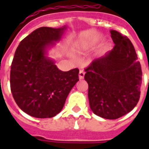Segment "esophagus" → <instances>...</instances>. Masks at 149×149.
Listing matches in <instances>:
<instances>
[{
	"label": "esophagus",
	"instance_id": "34e87169",
	"mask_svg": "<svg viewBox=\"0 0 149 149\" xmlns=\"http://www.w3.org/2000/svg\"><path fill=\"white\" fill-rule=\"evenodd\" d=\"M84 72L83 70H80L79 72V79L80 80H82V79H84Z\"/></svg>",
	"mask_w": 149,
	"mask_h": 149
}]
</instances>
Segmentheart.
<instances>
[{
    "mask_svg": "<svg viewBox=\"0 0 149 149\" xmlns=\"http://www.w3.org/2000/svg\"><path fill=\"white\" fill-rule=\"evenodd\" d=\"M97 42V38H90V39L85 40H83V41H81L79 43L78 46L83 49H89L91 48H93L96 43Z\"/></svg>",
    "mask_w": 149,
    "mask_h": 149,
    "instance_id": "1",
    "label": "heart"
}]
</instances>
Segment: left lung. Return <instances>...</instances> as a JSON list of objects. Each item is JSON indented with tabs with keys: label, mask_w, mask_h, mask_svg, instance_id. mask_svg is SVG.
Wrapping results in <instances>:
<instances>
[{
	"label": "left lung",
	"mask_w": 149,
	"mask_h": 149,
	"mask_svg": "<svg viewBox=\"0 0 149 149\" xmlns=\"http://www.w3.org/2000/svg\"><path fill=\"white\" fill-rule=\"evenodd\" d=\"M114 48L94 60L85 69L91 110L102 118L115 120L137 104L142 71L133 45L126 36L110 30Z\"/></svg>",
	"instance_id": "1"
}]
</instances>
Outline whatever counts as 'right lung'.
Segmentation results:
<instances>
[{
    "mask_svg": "<svg viewBox=\"0 0 149 149\" xmlns=\"http://www.w3.org/2000/svg\"><path fill=\"white\" fill-rule=\"evenodd\" d=\"M67 26L40 27L20 42L13 60L10 87L19 108L37 118H51L65 105L79 81V69L60 70L48 51L59 42Z\"/></svg>",
    "mask_w": 149,
    "mask_h": 149,
    "instance_id": "add662e5",
    "label": "right lung"
}]
</instances>
